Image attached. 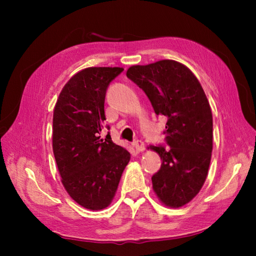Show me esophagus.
<instances>
[{"label":"esophagus","mask_w":256,"mask_h":256,"mask_svg":"<svg viewBox=\"0 0 256 256\" xmlns=\"http://www.w3.org/2000/svg\"><path fill=\"white\" fill-rule=\"evenodd\" d=\"M133 146H134V148L136 149V151H138V152H142V151L144 150V144L142 141H140V140H138V141L134 142Z\"/></svg>","instance_id":"1"}]
</instances>
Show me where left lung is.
<instances>
[{"mask_svg": "<svg viewBox=\"0 0 256 256\" xmlns=\"http://www.w3.org/2000/svg\"><path fill=\"white\" fill-rule=\"evenodd\" d=\"M126 76L148 96L154 112L167 118L166 142L151 146L162 167L151 177L152 188L166 206L180 208L204 184L212 152V112L202 86L192 71L172 60L128 68Z\"/></svg>", "mask_w": 256, "mask_h": 256, "instance_id": "8db88e82", "label": "left lung"}]
</instances>
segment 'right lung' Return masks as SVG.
<instances>
[{"instance_id": "1", "label": "right lung", "mask_w": 256, "mask_h": 256, "mask_svg": "<svg viewBox=\"0 0 256 256\" xmlns=\"http://www.w3.org/2000/svg\"><path fill=\"white\" fill-rule=\"evenodd\" d=\"M123 68H86L73 76L56 102L53 152L62 184L78 204L102 210L115 196L131 154L110 136H99L105 122V96Z\"/></svg>"}]
</instances>
